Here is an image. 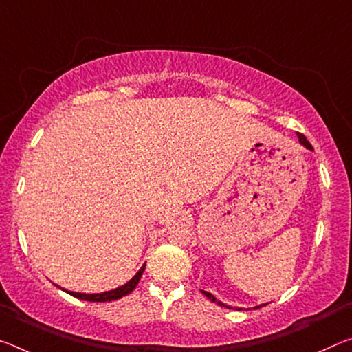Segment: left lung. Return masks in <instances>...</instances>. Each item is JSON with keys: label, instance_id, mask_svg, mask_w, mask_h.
<instances>
[{"label": "left lung", "instance_id": "8db88e82", "mask_svg": "<svg viewBox=\"0 0 352 352\" xmlns=\"http://www.w3.org/2000/svg\"><path fill=\"white\" fill-rule=\"evenodd\" d=\"M298 138H299V142L302 144V146H304L305 148H309V150H314V148H311V146H310V142L307 141V139H305V136H304V135H299V133H298ZM200 292H202V293L205 294V296L211 300V302H214V304L221 305V307H228V309H232L230 305H227V304H224V302H221V300H217V299H216V298H214L213 294H211V293H208V292H204V289H200ZM261 305H265V304H260V305H256V307H254V309H260ZM236 309H238V310H243V309H239V307H236Z\"/></svg>", "mask_w": 352, "mask_h": 352}]
</instances>
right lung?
Listing matches in <instances>:
<instances>
[{
  "label": "right lung",
  "instance_id": "obj_1",
  "mask_svg": "<svg viewBox=\"0 0 352 352\" xmlns=\"http://www.w3.org/2000/svg\"><path fill=\"white\" fill-rule=\"evenodd\" d=\"M144 270H146V265H142L141 270H139L136 274L125 283V285L117 287L114 289H109V292H103V293H80V292H70V289H65V288L59 287V285H56V287L64 289L65 293H69V294H72V296H75L78 299L91 300V302H106V300H116V299H120L122 296H126V294H130L133 289L136 288L139 280H141V276H142Z\"/></svg>",
  "mask_w": 352,
  "mask_h": 352
}]
</instances>
